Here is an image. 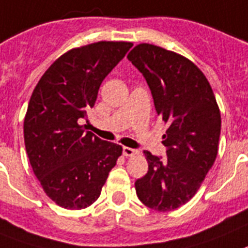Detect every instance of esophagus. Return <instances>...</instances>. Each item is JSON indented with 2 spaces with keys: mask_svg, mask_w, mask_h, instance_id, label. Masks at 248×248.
I'll return each mask as SVG.
<instances>
[{
  "mask_svg": "<svg viewBox=\"0 0 248 248\" xmlns=\"http://www.w3.org/2000/svg\"><path fill=\"white\" fill-rule=\"evenodd\" d=\"M139 151L136 148H130V147H123V155L126 157H132V156H136L138 155Z\"/></svg>",
  "mask_w": 248,
  "mask_h": 248,
  "instance_id": "34e87169",
  "label": "esophagus"
}]
</instances>
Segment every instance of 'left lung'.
<instances>
[{
  "label": "left lung",
  "instance_id": "obj_1",
  "mask_svg": "<svg viewBox=\"0 0 248 248\" xmlns=\"http://www.w3.org/2000/svg\"><path fill=\"white\" fill-rule=\"evenodd\" d=\"M152 93L156 111L169 129L166 156L146 151L148 172L136 181L139 200L158 212L184 205L196 194L218 153L220 112L208 79L193 62L152 44L128 54Z\"/></svg>",
  "mask_w": 248,
  "mask_h": 248
}]
</instances>
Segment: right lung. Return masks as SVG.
I'll use <instances>...</instances> for the list:
<instances>
[{
	"mask_svg": "<svg viewBox=\"0 0 248 248\" xmlns=\"http://www.w3.org/2000/svg\"><path fill=\"white\" fill-rule=\"evenodd\" d=\"M132 46L99 42L72 49L32 91L24 122L26 153L46 195L65 209L96 202L122 155V146L93 136L78 122L87 119L102 81Z\"/></svg>",
	"mask_w": 248,
	"mask_h": 248,
	"instance_id": "add662e5",
	"label": "right lung"
}]
</instances>
